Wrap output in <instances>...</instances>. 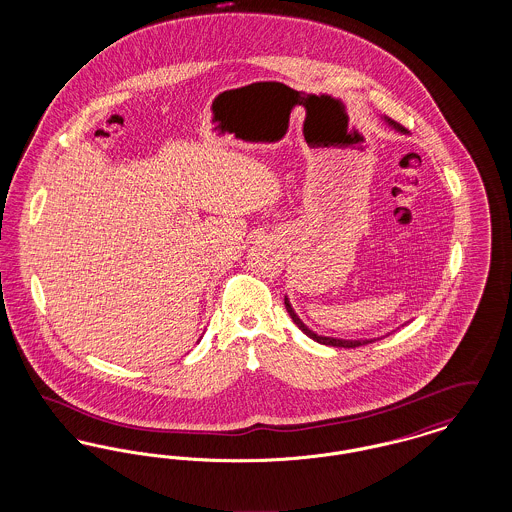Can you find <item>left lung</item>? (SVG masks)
I'll return each mask as SVG.
<instances>
[{
  "label": "left lung",
  "mask_w": 512,
  "mask_h": 512,
  "mask_svg": "<svg viewBox=\"0 0 512 512\" xmlns=\"http://www.w3.org/2000/svg\"><path fill=\"white\" fill-rule=\"evenodd\" d=\"M386 126H390L391 130H395L397 134H409L401 124H397L395 121H391L388 117H380ZM284 305H286V311H288V315L292 317L293 322L299 326V330L303 332V334H307L311 340L318 341V343H322V345H332V347H359V345H365V343H372V341L380 340V338H357V340H343V338H332V336H322V334H317V332H313L301 318L299 315L293 311L292 303H290V297L288 295H284Z\"/></svg>",
  "instance_id": "left-lung-1"
}]
</instances>
